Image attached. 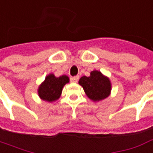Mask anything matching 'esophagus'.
I'll return each mask as SVG.
<instances>
[{
  "label": "esophagus",
  "instance_id": "obj_1",
  "mask_svg": "<svg viewBox=\"0 0 153 153\" xmlns=\"http://www.w3.org/2000/svg\"><path fill=\"white\" fill-rule=\"evenodd\" d=\"M79 79V76H74V77H71V81L73 82H78V80Z\"/></svg>",
  "mask_w": 153,
  "mask_h": 153
}]
</instances>
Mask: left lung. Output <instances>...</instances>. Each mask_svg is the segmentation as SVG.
Segmentation results:
<instances>
[{
    "label": "left lung",
    "mask_w": 153,
    "mask_h": 153,
    "mask_svg": "<svg viewBox=\"0 0 153 153\" xmlns=\"http://www.w3.org/2000/svg\"><path fill=\"white\" fill-rule=\"evenodd\" d=\"M79 83L88 98L93 101L102 100L110 95V80L108 77L103 75L100 71H93L90 73V76L81 77Z\"/></svg>",
    "instance_id": "8db88e82"
}]
</instances>
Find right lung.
<instances>
[{
    "label": "right lung",
    "instance_id": "add662e5",
    "mask_svg": "<svg viewBox=\"0 0 153 153\" xmlns=\"http://www.w3.org/2000/svg\"><path fill=\"white\" fill-rule=\"evenodd\" d=\"M70 81L69 77L62 75L56 77L53 74L46 76L45 80L39 85L38 94L40 99L48 102H53L59 99L63 87Z\"/></svg>",
    "mask_w": 153,
    "mask_h": 153
}]
</instances>
